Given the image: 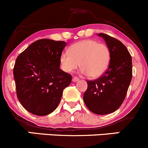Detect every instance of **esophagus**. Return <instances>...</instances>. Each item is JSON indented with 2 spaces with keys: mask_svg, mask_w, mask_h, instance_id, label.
Listing matches in <instances>:
<instances>
[{
  "mask_svg": "<svg viewBox=\"0 0 148 148\" xmlns=\"http://www.w3.org/2000/svg\"><path fill=\"white\" fill-rule=\"evenodd\" d=\"M77 81H79V78L78 77H74L72 78V82H77Z\"/></svg>",
  "mask_w": 148,
  "mask_h": 148,
  "instance_id": "esophagus-1",
  "label": "esophagus"
}]
</instances>
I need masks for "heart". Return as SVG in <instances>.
Segmentation results:
<instances>
[{
  "label": "heart",
  "mask_w": 148,
  "mask_h": 148,
  "mask_svg": "<svg viewBox=\"0 0 148 148\" xmlns=\"http://www.w3.org/2000/svg\"><path fill=\"white\" fill-rule=\"evenodd\" d=\"M61 68L65 72H72L79 66L83 74L98 78L104 74L110 62V51L103 43L92 39L84 40L72 44L69 51L61 54Z\"/></svg>",
  "instance_id": "b5f03b06"
}]
</instances>
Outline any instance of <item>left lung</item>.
<instances>
[{"instance_id":"left-lung-1","label":"left lung","mask_w":148,"mask_h":148,"mask_svg":"<svg viewBox=\"0 0 148 148\" xmlns=\"http://www.w3.org/2000/svg\"><path fill=\"white\" fill-rule=\"evenodd\" d=\"M97 35L104 38L110 49V65L99 78L87 81L83 99L91 112L107 114L116 111L126 97L132 77V57L119 40L102 33Z\"/></svg>"}]
</instances>
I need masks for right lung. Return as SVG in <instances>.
<instances>
[{
    "label": "right lung",
    "instance_id": "right-lung-1",
    "mask_svg": "<svg viewBox=\"0 0 148 148\" xmlns=\"http://www.w3.org/2000/svg\"><path fill=\"white\" fill-rule=\"evenodd\" d=\"M65 41L40 39L18 55L13 68L16 95L27 111L44 116L54 111L71 74L62 71L60 56Z\"/></svg>",
    "mask_w": 148,
    "mask_h": 148
}]
</instances>
